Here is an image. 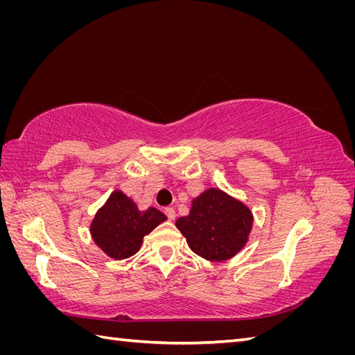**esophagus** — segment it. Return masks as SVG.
I'll list each match as a JSON object with an SVG mask.
<instances>
[{
	"mask_svg": "<svg viewBox=\"0 0 355 355\" xmlns=\"http://www.w3.org/2000/svg\"><path fill=\"white\" fill-rule=\"evenodd\" d=\"M164 213H166V216H167V219H168V220H175V218H176V211H175V209H173V207H166V209H164Z\"/></svg>",
	"mask_w": 355,
	"mask_h": 355,
	"instance_id": "esophagus-1",
	"label": "esophagus"
}]
</instances>
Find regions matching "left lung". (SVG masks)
I'll return each instance as SVG.
<instances>
[{
    "mask_svg": "<svg viewBox=\"0 0 355 355\" xmlns=\"http://www.w3.org/2000/svg\"><path fill=\"white\" fill-rule=\"evenodd\" d=\"M252 225L250 209L218 188H209L192 200L188 216L176 220L189 249L211 262L237 254L249 240Z\"/></svg>",
    "mask_w": 355,
    "mask_h": 355,
    "instance_id": "1",
    "label": "left lung"
}]
</instances>
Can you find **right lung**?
Segmentation results:
<instances>
[{
  "instance_id": "add662e5",
  "label": "right lung",
  "mask_w": 355,
  "mask_h": 355,
  "mask_svg": "<svg viewBox=\"0 0 355 355\" xmlns=\"http://www.w3.org/2000/svg\"><path fill=\"white\" fill-rule=\"evenodd\" d=\"M167 218L155 207L145 211L121 191H114L90 225L93 241L112 259L121 261L139 252L146 234Z\"/></svg>"
}]
</instances>
